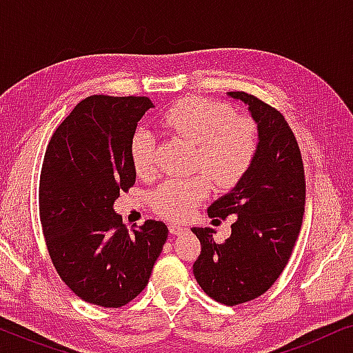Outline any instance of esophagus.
I'll return each mask as SVG.
<instances>
[{
    "instance_id": "1",
    "label": "esophagus",
    "mask_w": 353,
    "mask_h": 353,
    "mask_svg": "<svg viewBox=\"0 0 353 353\" xmlns=\"http://www.w3.org/2000/svg\"><path fill=\"white\" fill-rule=\"evenodd\" d=\"M168 228H170V233L173 236L186 234L188 231H190V228H188V226L183 225V223H170V226H168Z\"/></svg>"
}]
</instances>
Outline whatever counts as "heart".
I'll return each instance as SVG.
<instances>
[{
    "instance_id": "obj_1",
    "label": "heart",
    "mask_w": 353,
    "mask_h": 353,
    "mask_svg": "<svg viewBox=\"0 0 353 353\" xmlns=\"http://www.w3.org/2000/svg\"><path fill=\"white\" fill-rule=\"evenodd\" d=\"M162 123L173 134L196 144L192 168L204 172L170 178L152 192L154 210L167 219H186L209 194L208 174L216 186L231 188L252 167L259 149L257 127L250 119L238 117L230 105L197 96L185 98L165 110ZM156 134L148 128L137 130L132 137L130 156L139 176L156 172Z\"/></svg>"
}]
</instances>
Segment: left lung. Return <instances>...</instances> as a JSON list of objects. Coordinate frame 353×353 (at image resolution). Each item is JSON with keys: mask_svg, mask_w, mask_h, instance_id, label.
<instances>
[{"mask_svg": "<svg viewBox=\"0 0 353 353\" xmlns=\"http://www.w3.org/2000/svg\"><path fill=\"white\" fill-rule=\"evenodd\" d=\"M228 96L249 105L259 149L243 180L207 210L210 219L236 215L230 238L219 244L212 238L214 230L192 228L201 241L192 272L207 296L239 305L267 292L286 268L302 226L305 173L283 114L244 91Z\"/></svg>", "mask_w": 353, "mask_h": 353, "instance_id": "8db88e82", "label": "left lung"}]
</instances>
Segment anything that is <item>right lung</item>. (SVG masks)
<instances>
[{"label": "right lung", "instance_id": "1", "mask_svg": "<svg viewBox=\"0 0 353 353\" xmlns=\"http://www.w3.org/2000/svg\"><path fill=\"white\" fill-rule=\"evenodd\" d=\"M152 108L146 96L93 94L80 101L48 143L40 220L62 281L85 302L119 308L148 286L165 244L163 221L128 231L114 212L137 181L130 141Z\"/></svg>", "mask_w": 353, "mask_h": 353}]
</instances>
